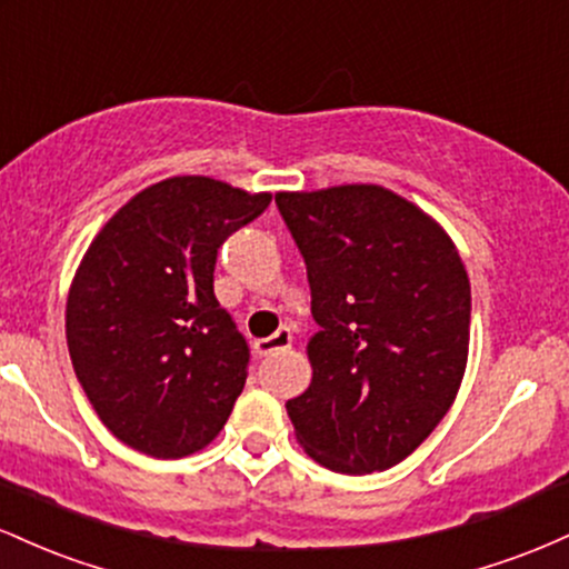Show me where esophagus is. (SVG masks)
Returning a JSON list of instances; mask_svg holds the SVG:
<instances>
[{"label":"esophagus","mask_w":569,"mask_h":569,"mask_svg":"<svg viewBox=\"0 0 569 569\" xmlns=\"http://www.w3.org/2000/svg\"><path fill=\"white\" fill-rule=\"evenodd\" d=\"M291 339H293L291 326H280V329L272 337L257 339V342H253V350H257V356H272V352L289 348Z\"/></svg>","instance_id":"esophagus-1"}]
</instances>
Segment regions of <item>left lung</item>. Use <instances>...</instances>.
I'll use <instances>...</instances> for the list:
<instances>
[{"label":"left lung","mask_w":569,"mask_h":569,"mask_svg":"<svg viewBox=\"0 0 569 569\" xmlns=\"http://www.w3.org/2000/svg\"><path fill=\"white\" fill-rule=\"evenodd\" d=\"M305 257L312 382L286 401L307 455L337 473L393 468L452 407L468 361L471 283L447 232L385 187L280 192Z\"/></svg>","instance_id":"1"}]
</instances>
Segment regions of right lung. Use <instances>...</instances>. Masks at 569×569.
<instances>
[{
	"instance_id": "add662e5",
	"label": "right lung",
	"mask_w": 569,
	"mask_h": 569,
	"mask_svg": "<svg viewBox=\"0 0 569 569\" xmlns=\"http://www.w3.org/2000/svg\"><path fill=\"white\" fill-rule=\"evenodd\" d=\"M270 200L176 176L136 194L90 243L67 302L69 356L101 422L128 447L171 460L224 428L251 350L213 293V267Z\"/></svg>"
}]
</instances>
